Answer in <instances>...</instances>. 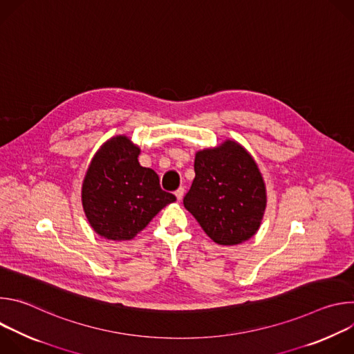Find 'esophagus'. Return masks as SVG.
<instances>
[{"mask_svg":"<svg viewBox=\"0 0 354 354\" xmlns=\"http://www.w3.org/2000/svg\"><path fill=\"white\" fill-rule=\"evenodd\" d=\"M183 194H185V189H183V187H179V189L175 192V196H176L178 200H182Z\"/></svg>","mask_w":354,"mask_h":354,"instance_id":"esophagus-1","label":"esophagus"}]
</instances>
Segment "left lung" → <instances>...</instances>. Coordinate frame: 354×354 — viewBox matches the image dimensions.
I'll return each instance as SVG.
<instances>
[{
	"mask_svg": "<svg viewBox=\"0 0 354 354\" xmlns=\"http://www.w3.org/2000/svg\"><path fill=\"white\" fill-rule=\"evenodd\" d=\"M194 179L183 197L203 231L220 245H238L258 231L266 189L257 162L235 141L198 151Z\"/></svg>",
	"mask_w": 354,
	"mask_h": 354,
	"instance_id": "obj_1",
	"label": "left lung"
}]
</instances>
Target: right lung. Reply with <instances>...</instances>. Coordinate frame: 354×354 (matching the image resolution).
<instances>
[{
    "label": "right lung",
    "instance_id": "add662e5",
    "mask_svg": "<svg viewBox=\"0 0 354 354\" xmlns=\"http://www.w3.org/2000/svg\"><path fill=\"white\" fill-rule=\"evenodd\" d=\"M140 148L124 136L106 141L95 154L84 183L82 206L92 228L113 241L134 238L168 203L158 175L138 164Z\"/></svg>",
    "mask_w": 354,
    "mask_h": 354
}]
</instances>
